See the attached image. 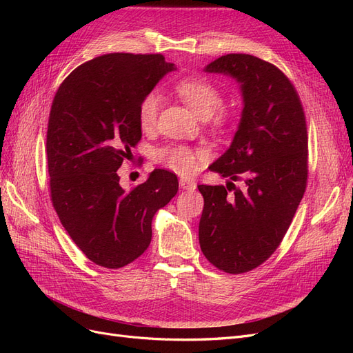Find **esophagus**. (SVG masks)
I'll return each mask as SVG.
<instances>
[{"label":"esophagus","mask_w":353,"mask_h":353,"mask_svg":"<svg viewBox=\"0 0 353 353\" xmlns=\"http://www.w3.org/2000/svg\"><path fill=\"white\" fill-rule=\"evenodd\" d=\"M179 187L183 188V190L193 191V190H196L197 184L194 183V181H190V179H184V178H181V179H179Z\"/></svg>","instance_id":"34e87169"}]
</instances>
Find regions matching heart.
<instances>
[{
	"label": "heart",
	"instance_id": "b5f03b06",
	"mask_svg": "<svg viewBox=\"0 0 353 353\" xmlns=\"http://www.w3.org/2000/svg\"><path fill=\"white\" fill-rule=\"evenodd\" d=\"M175 91L191 109L199 116L209 117L216 112L218 121H228L230 113L222 105V92L215 83H212L206 78L190 77L175 83ZM160 99L154 92L147 94L138 105V123L141 130L148 131L154 128L157 122ZM156 162L165 168L174 170V172L191 176L208 162L209 152L205 147H193L187 144H168L157 148L154 152Z\"/></svg>",
	"mask_w": 353,
	"mask_h": 353
}]
</instances>
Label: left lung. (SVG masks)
Returning <instances> with one entry per match:
<instances>
[{"mask_svg": "<svg viewBox=\"0 0 353 353\" xmlns=\"http://www.w3.org/2000/svg\"><path fill=\"white\" fill-rule=\"evenodd\" d=\"M206 72L241 83L244 109L232 144L209 169L243 180L240 190L199 185L205 199L199 241L206 259L228 274L258 268L281 244L307 183V131L292 81L250 54H227Z\"/></svg>", "mask_w": 353, "mask_h": 353, "instance_id": "obj_1", "label": "left lung"}]
</instances>
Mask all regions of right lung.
<instances>
[{"mask_svg":"<svg viewBox=\"0 0 353 353\" xmlns=\"http://www.w3.org/2000/svg\"><path fill=\"white\" fill-rule=\"evenodd\" d=\"M162 54L112 52L82 63L60 83L47 130L50 197L82 253L103 268L134 262L152 241V221L178 191V178L154 169L125 191L117 169L141 140L138 105L163 74Z\"/></svg>","mask_w":353,"mask_h":353,"instance_id":"1","label":"right lung"}]
</instances>
